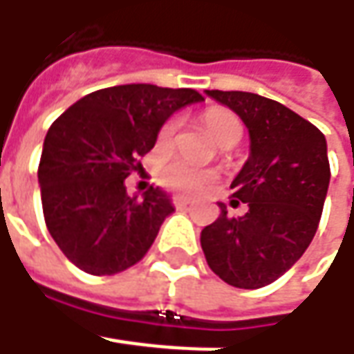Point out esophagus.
<instances>
[{
    "label": "esophagus",
    "instance_id": "obj_1",
    "mask_svg": "<svg viewBox=\"0 0 354 354\" xmlns=\"http://www.w3.org/2000/svg\"><path fill=\"white\" fill-rule=\"evenodd\" d=\"M173 203H175L177 209H187V207L191 205V198L183 197V195H175V197H173Z\"/></svg>",
    "mask_w": 354,
    "mask_h": 354
}]
</instances>
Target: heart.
I'll use <instances>...</instances> for the list:
<instances>
[{
    "mask_svg": "<svg viewBox=\"0 0 354 354\" xmlns=\"http://www.w3.org/2000/svg\"><path fill=\"white\" fill-rule=\"evenodd\" d=\"M205 128H207V131L211 133L216 142L225 140V138L232 136V133L242 131L238 118L234 114H230V112H226V110H221V108L209 110L205 114ZM173 131H175V122H167L161 128L159 142H167L171 136H173ZM159 179H161V183L165 185V187H169V189H173V191L195 193L201 187H205V185L211 181L212 173L201 169V167L189 163V161H183V159H173V161L165 163L161 167Z\"/></svg>",
    "mask_w": 354,
    "mask_h": 354,
    "instance_id": "b5f03b06",
    "label": "heart"
}]
</instances>
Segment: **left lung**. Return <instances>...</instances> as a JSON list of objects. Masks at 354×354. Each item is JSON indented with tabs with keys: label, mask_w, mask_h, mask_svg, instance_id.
<instances>
[{
	"label": "left lung",
	"mask_w": 354,
	"mask_h": 354,
	"mask_svg": "<svg viewBox=\"0 0 354 354\" xmlns=\"http://www.w3.org/2000/svg\"><path fill=\"white\" fill-rule=\"evenodd\" d=\"M250 136V153L230 183L246 214H221L201 232L207 264L228 286L256 290L283 276L317 232L329 189L325 136L283 104L252 92L205 90ZM236 201V203H238Z\"/></svg>",
	"instance_id": "left-lung-1"
}]
</instances>
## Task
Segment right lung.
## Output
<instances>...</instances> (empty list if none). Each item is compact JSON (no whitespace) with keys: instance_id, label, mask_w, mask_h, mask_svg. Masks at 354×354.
<instances>
[{"instance_id":"right-lung-1","label":"right lung","mask_w":354,"mask_h":354,"mask_svg":"<svg viewBox=\"0 0 354 354\" xmlns=\"http://www.w3.org/2000/svg\"><path fill=\"white\" fill-rule=\"evenodd\" d=\"M203 100L191 88L122 84L90 92L53 122L39 163L43 214L76 268L112 276L147 254L175 207L159 187L129 197L124 181L163 124Z\"/></svg>"}]
</instances>
